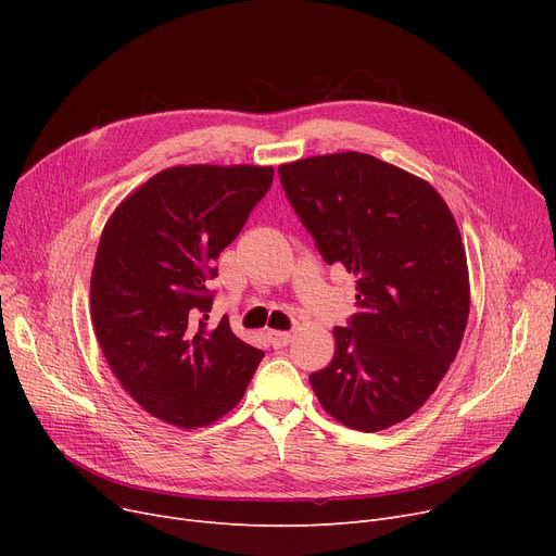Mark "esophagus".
Listing matches in <instances>:
<instances>
[{
  "instance_id": "34e87169",
  "label": "esophagus",
  "mask_w": 556,
  "mask_h": 556,
  "mask_svg": "<svg viewBox=\"0 0 556 556\" xmlns=\"http://www.w3.org/2000/svg\"><path fill=\"white\" fill-rule=\"evenodd\" d=\"M290 338H293V336H290L288 331H277V329H270V331H268V340H270V344H273L275 349L286 346V344L290 342Z\"/></svg>"
}]
</instances>
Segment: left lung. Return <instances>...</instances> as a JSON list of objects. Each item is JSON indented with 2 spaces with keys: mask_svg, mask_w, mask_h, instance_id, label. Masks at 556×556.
Returning <instances> with one entry per match:
<instances>
[{
  "mask_svg": "<svg viewBox=\"0 0 556 556\" xmlns=\"http://www.w3.org/2000/svg\"><path fill=\"white\" fill-rule=\"evenodd\" d=\"M283 191L327 263L356 277L349 327L311 374L325 410L346 428L401 424L437 390L464 338L471 306L459 227L417 175L346 151L279 166Z\"/></svg>",
  "mask_w": 556,
  "mask_h": 556,
  "instance_id": "obj_1",
  "label": "left lung"
}]
</instances>
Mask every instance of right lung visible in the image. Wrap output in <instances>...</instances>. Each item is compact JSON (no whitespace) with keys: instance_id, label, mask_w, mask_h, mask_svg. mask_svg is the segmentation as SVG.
<instances>
[{"instance_id":"1","label":"right lung","mask_w":556,"mask_h":556,"mask_svg":"<svg viewBox=\"0 0 556 556\" xmlns=\"http://www.w3.org/2000/svg\"><path fill=\"white\" fill-rule=\"evenodd\" d=\"M273 175L254 164L170 166L128 193L103 227L92 327L116 381L164 424H214L243 399L263 358L227 317L210 329L207 281Z\"/></svg>"}]
</instances>
